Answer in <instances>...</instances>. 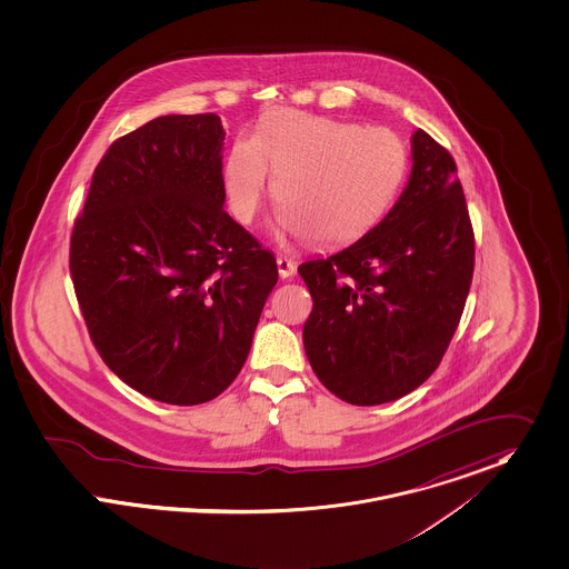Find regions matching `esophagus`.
Returning a JSON list of instances; mask_svg holds the SVG:
<instances>
[{"instance_id": "34e87169", "label": "esophagus", "mask_w": 569, "mask_h": 569, "mask_svg": "<svg viewBox=\"0 0 569 569\" xmlns=\"http://www.w3.org/2000/svg\"><path fill=\"white\" fill-rule=\"evenodd\" d=\"M277 268H279L281 279H292L297 274V259L281 254V257H277Z\"/></svg>"}]
</instances>
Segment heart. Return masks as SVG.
Returning a JSON list of instances; mask_svg holds the SVG:
<instances>
[{
    "label": "heart",
    "mask_w": 569,
    "mask_h": 569,
    "mask_svg": "<svg viewBox=\"0 0 569 569\" xmlns=\"http://www.w3.org/2000/svg\"><path fill=\"white\" fill-rule=\"evenodd\" d=\"M274 179L281 224L325 247L373 229L406 177L397 134L303 111H277L233 143L222 183L233 216L251 224Z\"/></svg>",
    "instance_id": "heart-1"
}]
</instances>
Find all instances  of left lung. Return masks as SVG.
Listing matches in <instances>:
<instances>
[{
  "instance_id": "left-lung-1",
  "label": "left lung",
  "mask_w": 569,
  "mask_h": 569,
  "mask_svg": "<svg viewBox=\"0 0 569 569\" xmlns=\"http://www.w3.org/2000/svg\"><path fill=\"white\" fill-rule=\"evenodd\" d=\"M410 141V179L378 227L299 266L315 301L308 360L353 406L395 401L437 371L471 286L473 229L456 163L421 128Z\"/></svg>"
}]
</instances>
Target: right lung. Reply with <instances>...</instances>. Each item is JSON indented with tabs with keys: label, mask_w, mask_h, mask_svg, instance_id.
Returning a JSON list of instances; mask_svg holds the SVG:
<instances>
[{
	"label": "right lung",
	"mask_w": 569,
	"mask_h": 569,
	"mask_svg": "<svg viewBox=\"0 0 569 569\" xmlns=\"http://www.w3.org/2000/svg\"><path fill=\"white\" fill-rule=\"evenodd\" d=\"M216 113L161 116L111 143L73 222L69 270L104 365L196 406L242 371L277 261L224 211Z\"/></svg>",
	"instance_id": "right-lung-1"
}]
</instances>
